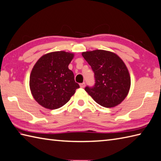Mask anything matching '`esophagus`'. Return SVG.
<instances>
[{"mask_svg": "<svg viewBox=\"0 0 161 161\" xmlns=\"http://www.w3.org/2000/svg\"><path fill=\"white\" fill-rule=\"evenodd\" d=\"M80 87L81 88H84L85 87V83L84 82H83V83H81V84H80Z\"/></svg>", "mask_w": 161, "mask_h": 161, "instance_id": "1", "label": "esophagus"}]
</instances>
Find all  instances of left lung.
<instances>
[{
	"instance_id": "8db88e82",
	"label": "left lung",
	"mask_w": 161,
	"mask_h": 161,
	"mask_svg": "<svg viewBox=\"0 0 161 161\" xmlns=\"http://www.w3.org/2000/svg\"><path fill=\"white\" fill-rule=\"evenodd\" d=\"M95 74L94 86L85 91L100 105L114 108L123 102L130 88V76L126 65L116 53L96 49L81 53Z\"/></svg>"
}]
</instances>
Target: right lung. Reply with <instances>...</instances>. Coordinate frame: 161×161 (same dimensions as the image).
<instances>
[{
    "label": "right lung",
    "mask_w": 161,
    "mask_h": 161,
    "mask_svg": "<svg viewBox=\"0 0 161 161\" xmlns=\"http://www.w3.org/2000/svg\"><path fill=\"white\" fill-rule=\"evenodd\" d=\"M74 56L64 51L47 53L34 65L30 75V89L36 101L43 108H61L80 88L68 68Z\"/></svg>",
    "instance_id": "right-lung-1"
}]
</instances>
